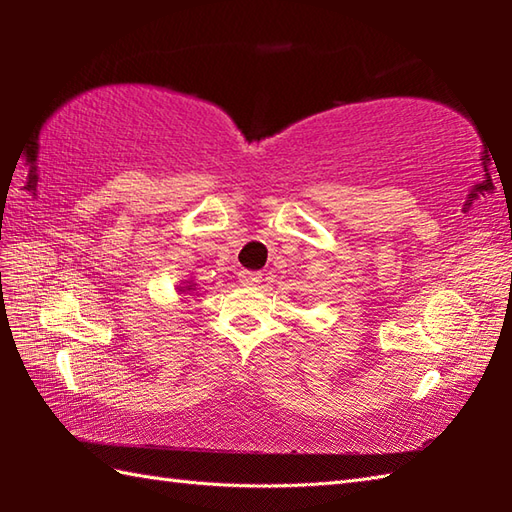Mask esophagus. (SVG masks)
<instances>
[{
  "mask_svg": "<svg viewBox=\"0 0 512 512\" xmlns=\"http://www.w3.org/2000/svg\"><path fill=\"white\" fill-rule=\"evenodd\" d=\"M239 281H242L244 286H255V284H259V281H262V275L253 273V270H242V273H239Z\"/></svg>",
  "mask_w": 512,
  "mask_h": 512,
  "instance_id": "1",
  "label": "esophagus"
}]
</instances>
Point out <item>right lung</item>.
I'll return each instance as SVG.
<instances>
[{
    "mask_svg": "<svg viewBox=\"0 0 512 512\" xmlns=\"http://www.w3.org/2000/svg\"><path fill=\"white\" fill-rule=\"evenodd\" d=\"M191 290H195V284H191V286H182V288H180V292H191Z\"/></svg>",
    "mask_w": 512,
    "mask_h": 512,
    "instance_id": "obj_1",
    "label": "right lung"
}]
</instances>
